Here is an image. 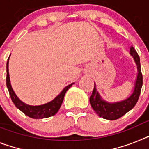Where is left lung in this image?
Returning a JSON list of instances; mask_svg holds the SVG:
<instances>
[{
    "label": "left lung",
    "mask_w": 149,
    "mask_h": 149,
    "mask_svg": "<svg viewBox=\"0 0 149 149\" xmlns=\"http://www.w3.org/2000/svg\"><path fill=\"white\" fill-rule=\"evenodd\" d=\"M130 54L133 57L137 65L138 69V75L136 81L134 91L127 99L123 100L122 102H117V103H107L105 101L102 99L101 96L98 93L95 88V85L94 86V89L92 91V95L90 96L89 102L91 106L96 113L102 117L104 119L114 120L119 119L120 117H123V115L132 109L138 102L139 97L140 95L141 89L142 86V74L141 72L140 66V58L139 57L138 54L136 52L134 47H130Z\"/></svg>",
    "instance_id": "left-lung-1"
}]
</instances>
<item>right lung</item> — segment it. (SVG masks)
I'll use <instances>...</instances> for the list:
<instances>
[{
	"label": "right lung",
	"instance_id": "obj_1",
	"mask_svg": "<svg viewBox=\"0 0 149 149\" xmlns=\"http://www.w3.org/2000/svg\"><path fill=\"white\" fill-rule=\"evenodd\" d=\"M8 60H7V78H6V83H7V87L8 88L11 100H12V102L15 104V106L19 110H20L22 113H24L26 116H28V117H31V118H33V119L47 118V117H50L55 114V113H57V111H59L61 104H62L65 93H66V92L69 88H70L73 83L66 86L63 89V91L61 92L59 95H57L54 99L52 100L51 102H48V103L39 106L28 105V104H26L21 102L20 100L17 98V96L16 95V94L13 92V88L11 87L8 70Z\"/></svg>",
	"mask_w": 149,
	"mask_h": 149
}]
</instances>
